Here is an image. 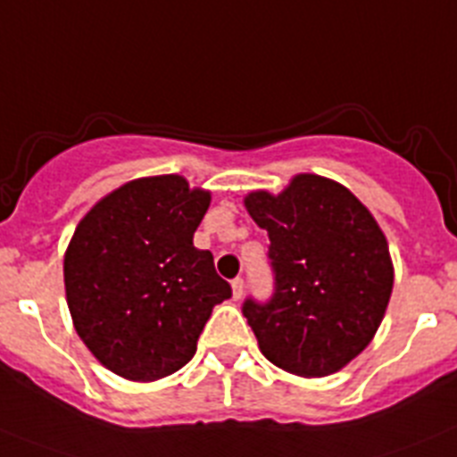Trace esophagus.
Listing matches in <instances>:
<instances>
[{
  "instance_id": "esophagus-1",
  "label": "esophagus",
  "mask_w": 457,
  "mask_h": 457,
  "mask_svg": "<svg viewBox=\"0 0 457 457\" xmlns=\"http://www.w3.org/2000/svg\"><path fill=\"white\" fill-rule=\"evenodd\" d=\"M244 296V278H234L232 280V299L239 301Z\"/></svg>"
}]
</instances>
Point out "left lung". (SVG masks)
<instances>
[{"instance_id":"8db88e82","label":"left lung","mask_w":457,"mask_h":457,"mask_svg":"<svg viewBox=\"0 0 457 457\" xmlns=\"http://www.w3.org/2000/svg\"><path fill=\"white\" fill-rule=\"evenodd\" d=\"M245 212L269 234L276 292L244 303L260 352L299 377L343 370L375 338L394 289L388 241L338 181L296 174L278 195L253 190Z\"/></svg>"}]
</instances>
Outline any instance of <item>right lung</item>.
<instances>
[{
  "mask_svg": "<svg viewBox=\"0 0 457 457\" xmlns=\"http://www.w3.org/2000/svg\"><path fill=\"white\" fill-rule=\"evenodd\" d=\"M212 193L179 174L142 177L91 206L63 255L73 327L91 354L130 382L184 368L213 305L232 296L213 255L193 245Z\"/></svg>",
  "mask_w": 457,
  "mask_h": 457,
  "instance_id": "right-lung-1",
  "label": "right lung"
}]
</instances>
